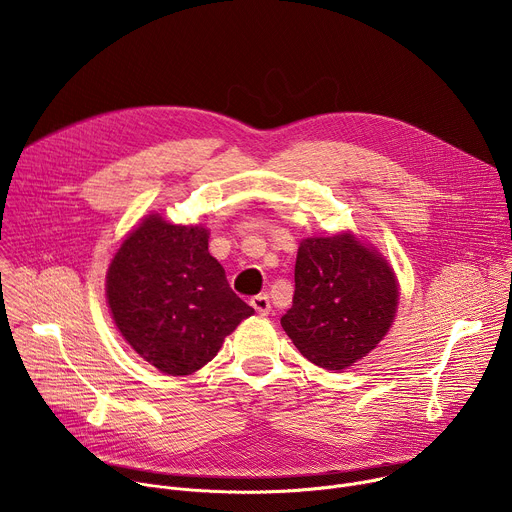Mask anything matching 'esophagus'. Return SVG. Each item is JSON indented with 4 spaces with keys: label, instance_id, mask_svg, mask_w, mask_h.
I'll list each match as a JSON object with an SVG mask.
<instances>
[{
    "label": "esophagus",
    "instance_id": "esophagus-1",
    "mask_svg": "<svg viewBox=\"0 0 512 512\" xmlns=\"http://www.w3.org/2000/svg\"><path fill=\"white\" fill-rule=\"evenodd\" d=\"M251 306L253 310L259 314V316H267L271 312V302H269V296L267 294H261V296H255L251 300Z\"/></svg>",
    "mask_w": 512,
    "mask_h": 512
}]
</instances>
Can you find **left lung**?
<instances>
[{"instance_id": "left-lung-1", "label": "left lung", "mask_w": 512, "mask_h": 512, "mask_svg": "<svg viewBox=\"0 0 512 512\" xmlns=\"http://www.w3.org/2000/svg\"><path fill=\"white\" fill-rule=\"evenodd\" d=\"M399 296L393 265L364 237H306L296 257L294 304L281 326L310 362L344 371L387 336Z\"/></svg>"}]
</instances>
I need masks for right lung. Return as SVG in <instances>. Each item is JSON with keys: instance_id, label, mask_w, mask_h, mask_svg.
I'll use <instances>...</instances> for the list:
<instances>
[{"instance_id": "add662e5", "label": "right lung", "mask_w": 512, "mask_h": 512, "mask_svg": "<svg viewBox=\"0 0 512 512\" xmlns=\"http://www.w3.org/2000/svg\"><path fill=\"white\" fill-rule=\"evenodd\" d=\"M202 223L172 225L145 214L117 247L105 275L109 314L123 340L160 373L202 369L225 338L255 314L233 294L208 253Z\"/></svg>"}]
</instances>
